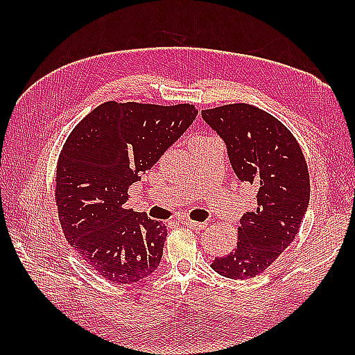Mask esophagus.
I'll use <instances>...</instances> for the list:
<instances>
[{
    "label": "esophagus",
    "mask_w": 355,
    "mask_h": 355,
    "mask_svg": "<svg viewBox=\"0 0 355 355\" xmlns=\"http://www.w3.org/2000/svg\"><path fill=\"white\" fill-rule=\"evenodd\" d=\"M183 224L193 230H202L205 227H207V223H198V221H192V220H183Z\"/></svg>",
    "instance_id": "esophagus-1"
}]
</instances>
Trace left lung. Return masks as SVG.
<instances>
[{
  "label": "left lung",
  "mask_w": 355,
  "mask_h": 355,
  "mask_svg": "<svg viewBox=\"0 0 355 355\" xmlns=\"http://www.w3.org/2000/svg\"><path fill=\"white\" fill-rule=\"evenodd\" d=\"M201 116L224 140L236 177L258 191L256 209L241 220L236 247L210 267L230 279L254 277L293 243L302 224L310 202L305 157L288 128L253 105H223Z\"/></svg>",
  "instance_id": "1"
}]
</instances>
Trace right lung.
Wrapping results in <instances>:
<instances>
[{"label":"right lung","instance_id":"1","mask_svg":"<svg viewBox=\"0 0 355 355\" xmlns=\"http://www.w3.org/2000/svg\"><path fill=\"white\" fill-rule=\"evenodd\" d=\"M191 103L105 102L65 140L56 168V206L70 245L116 284L146 279L162 261L168 230L126 209L128 189L191 126Z\"/></svg>","mask_w":355,"mask_h":355}]
</instances>
